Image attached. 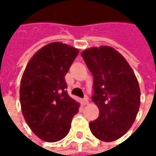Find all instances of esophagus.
<instances>
[{"instance_id": "1", "label": "esophagus", "mask_w": 156, "mask_h": 156, "mask_svg": "<svg viewBox=\"0 0 156 156\" xmlns=\"http://www.w3.org/2000/svg\"><path fill=\"white\" fill-rule=\"evenodd\" d=\"M81 103H82V105H87V104H88V99H87V98H85L81 99Z\"/></svg>"}]
</instances>
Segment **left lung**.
<instances>
[{
	"label": "left lung",
	"mask_w": 156,
	"mask_h": 156,
	"mask_svg": "<svg viewBox=\"0 0 156 156\" xmlns=\"http://www.w3.org/2000/svg\"><path fill=\"white\" fill-rule=\"evenodd\" d=\"M93 75V102L98 117L89 123L99 140L112 142L123 136L134 124L140 107L137 78L126 58L108 46L90 48L81 53Z\"/></svg>",
	"instance_id": "obj_1"
}]
</instances>
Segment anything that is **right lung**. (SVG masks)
Returning <instances> with one entry per match:
<instances>
[{
	"mask_svg": "<svg viewBox=\"0 0 156 156\" xmlns=\"http://www.w3.org/2000/svg\"><path fill=\"white\" fill-rule=\"evenodd\" d=\"M78 49L61 42L38 50L23 72L20 101L22 115L31 131L41 140L57 142L69 132L79 104L67 93L65 76Z\"/></svg>",
	"mask_w": 156,
	"mask_h": 156,
	"instance_id": "add662e5",
	"label": "right lung"
}]
</instances>
